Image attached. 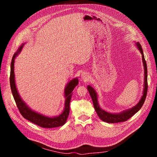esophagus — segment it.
<instances>
[{
    "label": "esophagus",
    "mask_w": 157,
    "mask_h": 157,
    "mask_svg": "<svg viewBox=\"0 0 157 157\" xmlns=\"http://www.w3.org/2000/svg\"><path fill=\"white\" fill-rule=\"evenodd\" d=\"M80 77H81V78L84 80H86L88 78V76L87 73H82Z\"/></svg>",
    "instance_id": "34e87169"
}]
</instances>
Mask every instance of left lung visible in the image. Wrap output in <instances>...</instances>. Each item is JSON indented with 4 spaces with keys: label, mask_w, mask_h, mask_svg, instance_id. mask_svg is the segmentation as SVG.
Masks as SVG:
<instances>
[{
    "label": "left lung",
    "mask_w": 157,
    "mask_h": 157,
    "mask_svg": "<svg viewBox=\"0 0 157 157\" xmlns=\"http://www.w3.org/2000/svg\"><path fill=\"white\" fill-rule=\"evenodd\" d=\"M136 46L142 55V61H143L144 67L145 77H144V89L143 96H141L140 101L136 106L133 107L130 109H127L126 111H123L120 113H108L105 111L103 110V109H101V107H99V103L98 101V94L96 92V90H95L92 86H88L87 88L90 93V96L92 98L95 110H96L98 117L101 118V120H102L104 122H106L108 123H117V122L126 121L140 110V109L141 108V107L143 106L144 103L145 102V98L147 96V88H148V84H147V63L144 58L143 49L141 48V44L139 43V42H137Z\"/></svg>",
    "instance_id": "1"
}]
</instances>
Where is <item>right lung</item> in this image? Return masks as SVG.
Returning a JSON list of instances; mask_svg holds the SVG:
<instances>
[{"mask_svg": "<svg viewBox=\"0 0 157 157\" xmlns=\"http://www.w3.org/2000/svg\"><path fill=\"white\" fill-rule=\"evenodd\" d=\"M23 46H24V44H22L19 47V48L16 53L13 54L10 66V88L13 97L14 98V100L16 101L19 111H20L21 115L25 118H26L27 120L42 128H51L63 126L65 122L67 121L68 118L70 110V101L71 96H72L73 94L72 92L73 91L75 86H77V84H78V80L77 78L71 80V81L67 83V86H65L64 90V96L65 98V107L61 115L54 117H49L33 111L31 109L28 107V105H26V103L21 98L20 94H19L17 90L15 82V77H14V76H15L14 75V60H15L16 57L17 56V54L22 50Z\"/></svg>", "mask_w": 157, "mask_h": 157, "instance_id": "1", "label": "right lung"}]
</instances>
